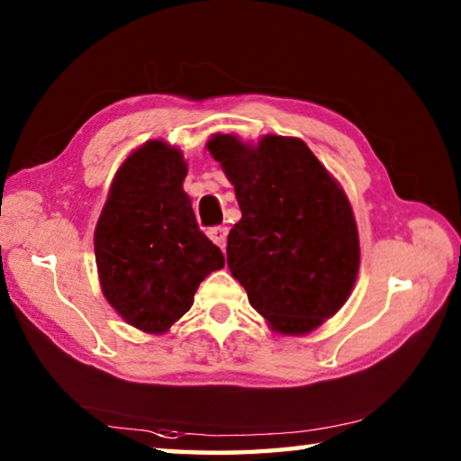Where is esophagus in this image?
<instances>
[{
  "label": "esophagus",
  "instance_id": "esophagus-1",
  "mask_svg": "<svg viewBox=\"0 0 461 461\" xmlns=\"http://www.w3.org/2000/svg\"><path fill=\"white\" fill-rule=\"evenodd\" d=\"M207 236L211 238V242L217 244L219 248H225V240H228V228H223V225H217V228H211L207 231Z\"/></svg>",
  "mask_w": 461,
  "mask_h": 461
}]
</instances>
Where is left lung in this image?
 Listing matches in <instances>:
<instances>
[{"mask_svg": "<svg viewBox=\"0 0 461 461\" xmlns=\"http://www.w3.org/2000/svg\"><path fill=\"white\" fill-rule=\"evenodd\" d=\"M207 149L242 211L228 236L233 279L270 330H316L345 305L359 275V231L347 193L297 137L250 143L215 133Z\"/></svg>", "mask_w": 461, "mask_h": 461, "instance_id": "obj_1", "label": "left lung"}]
</instances>
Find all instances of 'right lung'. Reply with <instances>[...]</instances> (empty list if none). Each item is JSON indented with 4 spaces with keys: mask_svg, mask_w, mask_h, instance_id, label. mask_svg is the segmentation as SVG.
<instances>
[{
    "mask_svg": "<svg viewBox=\"0 0 461 461\" xmlns=\"http://www.w3.org/2000/svg\"><path fill=\"white\" fill-rule=\"evenodd\" d=\"M178 148L149 139L116 170L94 231L102 295L137 330L164 334L223 254L199 230Z\"/></svg>",
    "mask_w": 461,
    "mask_h": 461,
    "instance_id": "obj_1",
    "label": "right lung"
}]
</instances>
